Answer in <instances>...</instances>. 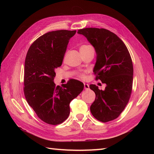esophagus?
<instances>
[{"mask_svg":"<svg viewBox=\"0 0 154 154\" xmlns=\"http://www.w3.org/2000/svg\"><path fill=\"white\" fill-rule=\"evenodd\" d=\"M84 88L85 90L88 89V88H89V85L87 84V83H84Z\"/></svg>","mask_w":154,"mask_h":154,"instance_id":"esophagus-1","label":"esophagus"}]
</instances>
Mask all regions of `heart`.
<instances>
[{
    "label": "heart",
    "instance_id": "b5f03b06",
    "mask_svg": "<svg viewBox=\"0 0 154 154\" xmlns=\"http://www.w3.org/2000/svg\"><path fill=\"white\" fill-rule=\"evenodd\" d=\"M90 49H93L92 46L88 45H82L81 47H80V51H87V50ZM80 76H81L82 78H83V77H84V74H82L81 75H80Z\"/></svg>",
    "mask_w": 154,
    "mask_h": 154
}]
</instances>
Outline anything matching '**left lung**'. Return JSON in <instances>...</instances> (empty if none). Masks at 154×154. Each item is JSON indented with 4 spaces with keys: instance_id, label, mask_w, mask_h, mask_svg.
<instances>
[{
    "instance_id": "obj_1",
    "label": "left lung",
    "mask_w": 154,
    "mask_h": 154,
    "mask_svg": "<svg viewBox=\"0 0 154 154\" xmlns=\"http://www.w3.org/2000/svg\"><path fill=\"white\" fill-rule=\"evenodd\" d=\"M94 48L96 62L93 72L96 80L106 85L100 90L90 85L96 98L91 105V114L100 122H108L117 118L125 109L131 95L133 83V64L123 42L114 32L103 28L79 29Z\"/></svg>"
}]
</instances>
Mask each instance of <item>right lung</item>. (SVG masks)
<instances>
[{"mask_svg":"<svg viewBox=\"0 0 154 154\" xmlns=\"http://www.w3.org/2000/svg\"><path fill=\"white\" fill-rule=\"evenodd\" d=\"M76 31L48 32L37 38L25 60L24 92L27 103L38 117L49 125L63 123L70 114L69 104L83 90L84 85L70 80L56 86L55 69L62 66L70 38Z\"/></svg>","mask_w":154,"mask_h":154,"instance_id":"add662e5","label":"right lung"}]
</instances>
